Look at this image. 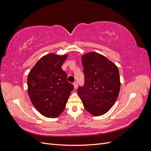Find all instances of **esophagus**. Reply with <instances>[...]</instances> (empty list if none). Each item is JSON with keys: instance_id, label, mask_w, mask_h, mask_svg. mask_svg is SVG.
<instances>
[{"instance_id": "obj_1", "label": "esophagus", "mask_w": 151, "mask_h": 151, "mask_svg": "<svg viewBox=\"0 0 151 151\" xmlns=\"http://www.w3.org/2000/svg\"><path fill=\"white\" fill-rule=\"evenodd\" d=\"M77 86H78V83H77V82H74V87L75 89H77Z\"/></svg>"}]
</instances>
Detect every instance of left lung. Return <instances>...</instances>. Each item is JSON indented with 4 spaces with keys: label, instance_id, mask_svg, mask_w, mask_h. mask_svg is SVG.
<instances>
[{
    "label": "left lung",
    "instance_id": "obj_1",
    "mask_svg": "<svg viewBox=\"0 0 151 151\" xmlns=\"http://www.w3.org/2000/svg\"><path fill=\"white\" fill-rule=\"evenodd\" d=\"M84 83L77 93L85 109L94 116L109 111L119 94L120 74L117 67L107 58L95 52L82 57Z\"/></svg>",
    "mask_w": 151,
    "mask_h": 151
}]
</instances>
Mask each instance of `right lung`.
Returning <instances> with one entry per match:
<instances>
[{
    "label": "right lung",
    "mask_w": 151,
    "mask_h": 151,
    "mask_svg": "<svg viewBox=\"0 0 151 151\" xmlns=\"http://www.w3.org/2000/svg\"><path fill=\"white\" fill-rule=\"evenodd\" d=\"M67 55L50 53L40 58L28 76V94L37 110L48 118L57 117L64 110L74 86L62 68Z\"/></svg>",
    "instance_id": "add662e5"
}]
</instances>
